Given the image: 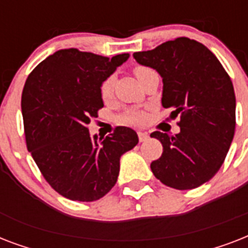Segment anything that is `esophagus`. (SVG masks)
<instances>
[{
	"mask_svg": "<svg viewBox=\"0 0 248 248\" xmlns=\"http://www.w3.org/2000/svg\"><path fill=\"white\" fill-rule=\"evenodd\" d=\"M138 136H139V141L140 143H143V141H145V140L148 139V132H144V131H139L138 132Z\"/></svg>",
	"mask_w": 248,
	"mask_h": 248,
	"instance_id": "obj_1",
	"label": "esophagus"
}]
</instances>
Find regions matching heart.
I'll return each instance as SVG.
<instances>
[{"label": "heart", "mask_w": 248, "mask_h": 248, "mask_svg": "<svg viewBox=\"0 0 248 248\" xmlns=\"http://www.w3.org/2000/svg\"><path fill=\"white\" fill-rule=\"evenodd\" d=\"M153 69L148 67H143V65H136L134 68V75L136 76V78L141 79L145 75H148L149 72ZM113 85H114V78L113 77H107V78L100 83V97L104 101L109 100L113 95ZM118 121L121 124H143L147 121V113L139 109H130L127 112H124V114H121L118 117Z\"/></svg>", "instance_id": "heart-1"}]
</instances>
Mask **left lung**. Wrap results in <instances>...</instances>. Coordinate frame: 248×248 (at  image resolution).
I'll use <instances>...</instances> for the list:
<instances>
[{
    "label": "left lung",
    "instance_id": "1",
    "mask_svg": "<svg viewBox=\"0 0 248 248\" xmlns=\"http://www.w3.org/2000/svg\"><path fill=\"white\" fill-rule=\"evenodd\" d=\"M139 64L158 72L163 81L162 105L172 109L180 132H152L163 153L151 163L167 186L186 190L204 184L223 165L235 131L233 83L217 58L188 37L167 41L134 54Z\"/></svg>",
    "mask_w": 248,
    "mask_h": 248
}]
</instances>
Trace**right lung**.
I'll return each instance as SVG.
<instances>
[{
  "label": "right lung",
  "instance_id": "obj_1",
  "mask_svg": "<svg viewBox=\"0 0 248 248\" xmlns=\"http://www.w3.org/2000/svg\"><path fill=\"white\" fill-rule=\"evenodd\" d=\"M128 54L96 55L64 48L41 62L25 81L21 113L27 148L54 190L72 201L93 202L117 183L121 155L139 139L120 126L107 138L90 136V121L104 104L100 83Z\"/></svg>",
  "mask_w": 248,
  "mask_h": 248
}]
</instances>
